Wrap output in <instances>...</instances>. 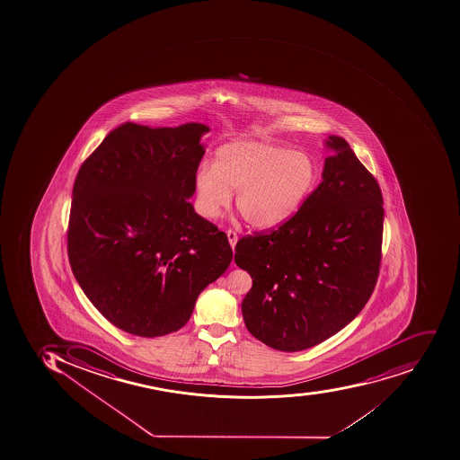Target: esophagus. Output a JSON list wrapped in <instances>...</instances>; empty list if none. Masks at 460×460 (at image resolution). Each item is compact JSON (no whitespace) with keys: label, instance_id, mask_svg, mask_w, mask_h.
<instances>
[{"label":"esophagus","instance_id":"1","mask_svg":"<svg viewBox=\"0 0 460 460\" xmlns=\"http://www.w3.org/2000/svg\"><path fill=\"white\" fill-rule=\"evenodd\" d=\"M226 236H228L229 245H231L232 250H234L236 243H238V235H236V232L232 231V229H228V231H226Z\"/></svg>","mask_w":460,"mask_h":460}]
</instances>
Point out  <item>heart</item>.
Listing matches in <instances>:
<instances>
[{
	"label": "heart",
	"instance_id": "1",
	"mask_svg": "<svg viewBox=\"0 0 460 460\" xmlns=\"http://www.w3.org/2000/svg\"><path fill=\"white\" fill-rule=\"evenodd\" d=\"M317 179V164L303 150L265 140H235L217 150L212 164L196 171V209L215 219L236 192V208L252 228H278L303 207Z\"/></svg>",
	"mask_w": 460,
	"mask_h": 460
}]
</instances>
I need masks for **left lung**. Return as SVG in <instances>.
<instances>
[{"label":"left lung","mask_w":460,"mask_h":460,"mask_svg":"<svg viewBox=\"0 0 460 460\" xmlns=\"http://www.w3.org/2000/svg\"><path fill=\"white\" fill-rule=\"evenodd\" d=\"M323 182L291 219L236 243L250 272L248 332L279 351L317 346L358 315L380 271L383 196L349 143L330 136Z\"/></svg>","instance_id":"8db88e82"}]
</instances>
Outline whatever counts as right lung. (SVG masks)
Segmentation results:
<instances>
[{
    "instance_id": "obj_1",
    "label": "right lung",
    "mask_w": 460,
    "mask_h": 460,
    "mask_svg": "<svg viewBox=\"0 0 460 460\" xmlns=\"http://www.w3.org/2000/svg\"><path fill=\"white\" fill-rule=\"evenodd\" d=\"M209 128L111 130L73 186L67 252L90 303L128 334L161 337L188 323L196 299L232 261L226 234L189 198Z\"/></svg>"
}]
</instances>
